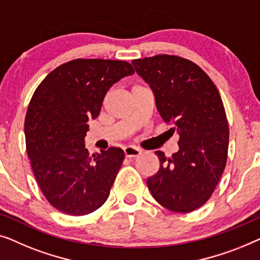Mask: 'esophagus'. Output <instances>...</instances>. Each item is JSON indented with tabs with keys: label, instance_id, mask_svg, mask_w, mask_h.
Instances as JSON below:
<instances>
[{
	"label": "esophagus",
	"instance_id": "34e87169",
	"mask_svg": "<svg viewBox=\"0 0 260 260\" xmlns=\"http://www.w3.org/2000/svg\"><path fill=\"white\" fill-rule=\"evenodd\" d=\"M123 153H125L126 158H135V156L140 155L141 151L137 147H132V146H128V147L123 148Z\"/></svg>",
	"mask_w": 260,
	"mask_h": 260
}]
</instances>
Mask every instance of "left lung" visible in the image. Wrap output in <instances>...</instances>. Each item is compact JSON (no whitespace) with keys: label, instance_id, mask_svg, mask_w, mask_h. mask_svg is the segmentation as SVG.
I'll list each match as a JSON object with an SVG mask.
<instances>
[{"label":"left lung","instance_id":"8db88e82","mask_svg":"<svg viewBox=\"0 0 260 260\" xmlns=\"http://www.w3.org/2000/svg\"><path fill=\"white\" fill-rule=\"evenodd\" d=\"M135 71L154 92L156 108L179 151L166 158L156 151L160 167L147 179L152 196L167 210L188 213L210 199L224 172L229 122L217 87L198 64L160 54L133 60Z\"/></svg>","mask_w":260,"mask_h":260}]
</instances>
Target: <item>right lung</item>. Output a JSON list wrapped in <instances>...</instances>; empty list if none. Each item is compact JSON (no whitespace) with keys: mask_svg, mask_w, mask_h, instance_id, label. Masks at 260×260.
Instances as JSON below:
<instances>
[{"mask_svg":"<svg viewBox=\"0 0 260 260\" xmlns=\"http://www.w3.org/2000/svg\"><path fill=\"white\" fill-rule=\"evenodd\" d=\"M134 74L126 61L76 58L43 79L24 120L27 154L43 196L62 213L85 215L107 200L125 159L121 148L89 155L87 121L101 111L108 89Z\"/></svg>","mask_w":260,"mask_h":260,"instance_id":"right-lung-1","label":"right lung"}]
</instances>
